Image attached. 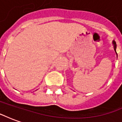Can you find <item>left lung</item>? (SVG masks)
<instances>
[{
	"label": "left lung",
	"instance_id": "left-lung-1",
	"mask_svg": "<svg viewBox=\"0 0 122 122\" xmlns=\"http://www.w3.org/2000/svg\"><path fill=\"white\" fill-rule=\"evenodd\" d=\"M112 44H113V47H114V50L115 51L116 53V55H117V53H116V43L114 40H113L112 41ZM117 57H118V55H117Z\"/></svg>",
	"mask_w": 122,
	"mask_h": 122
}]
</instances>
